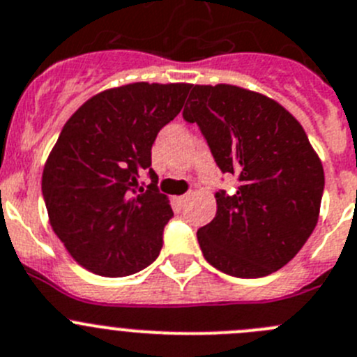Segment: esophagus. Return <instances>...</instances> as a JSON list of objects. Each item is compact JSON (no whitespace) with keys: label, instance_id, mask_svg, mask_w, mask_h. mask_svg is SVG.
<instances>
[{"label":"esophagus","instance_id":"34e87169","mask_svg":"<svg viewBox=\"0 0 357 357\" xmlns=\"http://www.w3.org/2000/svg\"><path fill=\"white\" fill-rule=\"evenodd\" d=\"M188 195H190V194H185V195H181V197H178V201H179V202H185L186 199H188Z\"/></svg>","mask_w":357,"mask_h":357}]
</instances>
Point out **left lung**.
I'll return each instance as SVG.
<instances>
[{"label": "left lung", "mask_w": 357, "mask_h": 357, "mask_svg": "<svg viewBox=\"0 0 357 357\" xmlns=\"http://www.w3.org/2000/svg\"><path fill=\"white\" fill-rule=\"evenodd\" d=\"M183 118L197 123L222 172L216 215L197 231L202 255L220 271L259 278L284 268L314 232L324 169L298 119L278 102L232 84H192Z\"/></svg>", "instance_id": "1"}]
</instances>
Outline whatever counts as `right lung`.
I'll return each instance as SVG.
<instances>
[{
    "mask_svg": "<svg viewBox=\"0 0 357 357\" xmlns=\"http://www.w3.org/2000/svg\"><path fill=\"white\" fill-rule=\"evenodd\" d=\"M190 84L132 82L91 96L70 116L42 174V194L56 232L73 261L118 278L151 264L172 218L156 188L151 146L179 114ZM150 172L148 189L138 185Z\"/></svg>",
    "mask_w": 357,
    "mask_h": 357,
    "instance_id": "obj_1",
    "label": "right lung"
}]
</instances>
